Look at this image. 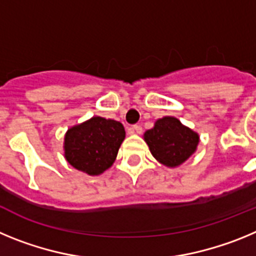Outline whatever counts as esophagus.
Here are the masks:
<instances>
[{"instance_id": "obj_1", "label": "esophagus", "mask_w": 256, "mask_h": 256, "mask_svg": "<svg viewBox=\"0 0 256 256\" xmlns=\"http://www.w3.org/2000/svg\"><path fill=\"white\" fill-rule=\"evenodd\" d=\"M130 133H137V134H140V133H142V126H138V124H134V126H132L130 128Z\"/></svg>"}]
</instances>
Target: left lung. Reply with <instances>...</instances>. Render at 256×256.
Listing matches in <instances>:
<instances>
[{
  "mask_svg": "<svg viewBox=\"0 0 256 256\" xmlns=\"http://www.w3.org/2000/svg\"><path fill=\"white\" fill-rule=\"evenodd\" d=\"M144 140L158 162L168 168H176L195 152L200 137L177 118L164 116L144 132Z\"/></svg>",
  "mask_w": 256,
  "mask_h": 256,
  "instance_id": "8db88e82",
  "label": "left lung"
}]
</instances>
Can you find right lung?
<instances>
[{
  "label": "right lung",
  "instance_id": "1",
  "mask_svg": "<svg viewBox=\"0 0 256 256\" xmlns=\"http://www.w3.org/2000/svg\"><path fill=\"white\" fill-rule=\"evenodd\" d=\"M124 138L126 130L120 122L94 116L65 133V159L83 173L98 176L115 162Z\"/></svg>",
  "mask_w": 256,
  "mask_h": 256
}]
</instances>
